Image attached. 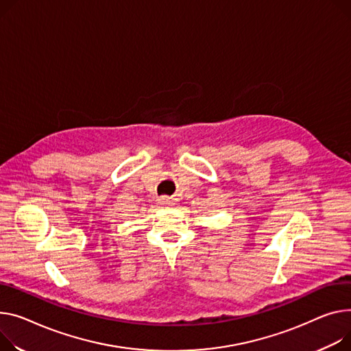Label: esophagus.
Wrapping results in <instances>:
<instances>
[{
	"label": "esophagus",
	"instance_id": "34e87169",
	"mask_svg": "<svg viewBox=\"0 0 351 351\" xmlns=\"http://www.w3.org/2000/svg\"><path fill=\"white\" fill-rule=\"evenodd\" d=\"M158 202H159L160 206H173L176 199L175 197H168V196H162V197H159Z\"/></svg>",
	"mask_w": 351,
	"mask_h": 351
}]
</instances>
